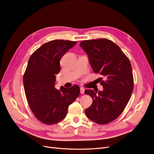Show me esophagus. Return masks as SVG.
Here are the masks:
<instances>
[{
    "label": "esophagus",
    "mask_w": 154,
    "mask_h": 154,
    "mask_svg": "<svg viewBox=\"0 0 154 154\" xmlns=\"http://www.w3.org/2000/svg\"><path fill=\"white\" fill-rule=\"evenodd\" d=\"M80 92L81 94H85V89L83 88H80Z\"/></svg>",
    "instance_id": "obj_1"
}]
</instances>
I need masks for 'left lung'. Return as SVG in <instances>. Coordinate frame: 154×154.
Returning <instances> with one entry per match:
<instances>
[{
  "mask_svg": "<svg viewBox=\"0 0 154 154\" xmlns=\"http://www.w3.org/2000/svg\"><path fill=\"white\" fill-rule=\"evenodd\" d=\"M79 45L88 54L94 72L103 77L99 78L102 91H85L93 100L85 110L86 115L98 124H109L121 115L131 96L134 81L131 63L120 47L109 39L84 40Z\"/></svg>",
  "mask_w": 154,
  "mask_h": 154,
  "instance_id": "left-lung-1",
  "label": "left lung"
}]
</instances>
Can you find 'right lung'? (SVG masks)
Masks as SVG:
<instances>
[{"mask_svg": "<svg viewBox=\"0 0 154 154\" xmlns=\"http://www.w3.org/2000/svg\"><path fill=\"white\" fill-rule=\"evenodd\" d=\"M77 42L56 39L47 42L31 55L23 75L27 101L34 115L42 123L52 125L66 117L68 107L79 96L78 85L55 88L60 61Z\"/></svg>", "mask_w": 154, "mask_h": 154, "instance_id": "1", "label": "right lung"}]
</instances>
